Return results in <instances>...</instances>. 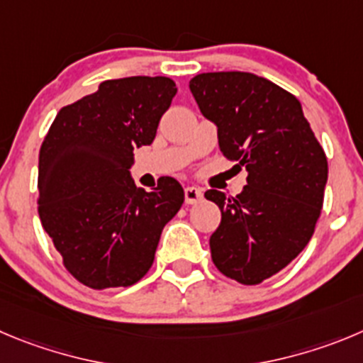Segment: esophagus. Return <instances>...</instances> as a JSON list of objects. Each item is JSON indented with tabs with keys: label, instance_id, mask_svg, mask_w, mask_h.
I'll use <instances>...</instances> for the list:
<instances>
[{
	"label": "esophagus",
	"instance_id": "1",
	"mask_svg": "<svg viewBox=\"0 0 363 363\" xmlns=\"http://www.w3.org/2000/svg\"><path fill=\"white\" fill-rule=\"evenodd\" d=\"M202 189L201 188H195V186H188L184 189V199H186V204H197V202L202 201Z\"/></svg>",
	"mask_w": 363,
	"mask_h": 363
}]
</instances>
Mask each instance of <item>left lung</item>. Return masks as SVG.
Here are the masks:
<instances>
[{"mask_svg": "<svg viewBox=\"0 0 363 363\" xmlns=\"http://www.w3.org/2000/svg\"><path fill=\"white\" fill-rule=\"evenodd\" d=\"M189 91L202 116L216 125L218 147L247 170L236 197L208 189L222 211L209 238L223 276L258 284L308 245L319 220L328 159L294 94L245 71L201 73Z\"/></svg>", "mask_w": 363, "mask_h": 363, "instance_id": "left-lung-1", "label": "left lung"}]
</instances>
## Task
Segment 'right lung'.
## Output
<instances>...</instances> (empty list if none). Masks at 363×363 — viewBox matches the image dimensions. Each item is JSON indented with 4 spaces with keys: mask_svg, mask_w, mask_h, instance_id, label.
<instances>
[{
    "mask_svg": "<svg viewBox=\"0 0 363 363\" xmlns=\"http://www.w3.org/2000/svg\"><path fill=\"white\" fill-rule=\"evenodd\" d=\"M177 87L166 77L105 80L66 105L39 152V216L73 277L89 289L138 283L184 202L174 177L135 188L134 148L150 145Z\"/></svg>",
    "mask_w": 363,
    "mask_h": 363,
    "instance_id": "obj_1",
    "label": "right lung"
}]
</instances>
